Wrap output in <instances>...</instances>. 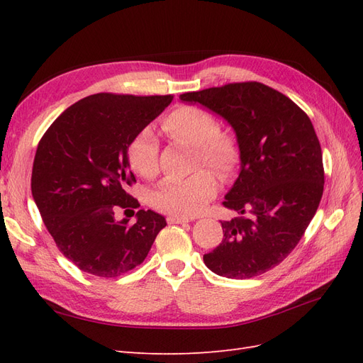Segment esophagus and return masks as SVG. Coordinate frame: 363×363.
<instances>
[{"label": "esophagus", "mask_w": 363, "mask_h": 363, "mask_svg": "<svg viewBox=\"0 0 363 363\" xmlns=\"http://www.w3.org/2000/svg\"><path fill=\"white\" fill-rule=\"evenodd\" d=\"M167 221H168V224H183V223H189V218L169 215V216L167 218Z\"/></svg>", "instance_id": "esophagus-1"}]
</instances>
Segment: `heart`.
Instances as JSON below:
<instances>
[{
    "mask_svg": "<svg viewBox=\"0 0 363 363\" xmlns=\"http://www.w3.org/2000/svg\"><path fill=\"white\" fill-rule=\"evenodd\" d=\"M162 128L171 139L195 147V168L206 164L223 180L232 177L239 162L235 139L219 131L218 121L200 107L182 106L162 121ZM127 157L131 169L144 179L159 172V140L151 128H142L131 139ZM199 169L183 180H164L151 194V206L159 212L175 216L200 213L218 192L216 175Z\"/></svg>",
    "mask_w": 363,
    "mask_h": 363,
    "instance_id": "obj_1",
    "label": "heart"
}]
</instances>
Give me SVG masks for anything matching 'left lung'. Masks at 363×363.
<instances>
[{"label": "left lung", "instance_id": "1", "mask_svg": "<svg viewBox=\"0 0 363 363\" xmlns=\"http://www.w3.org/2000/svg\"><path fill=\"white\" fill-rule=\"evenodd\" d=\"M180 100L223 116L240 151L239 177L223 203L238 216L221 221L223 242L204 255L206 267L227 279L260 276L288 257L320 206L324 168L315 128L286 95L257 82Z\"/></svg>", "mask_w": 363, "mask_h": 363}]
</instances>
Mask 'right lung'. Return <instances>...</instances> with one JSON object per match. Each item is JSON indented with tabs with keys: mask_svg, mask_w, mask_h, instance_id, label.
<instances>
[{
	"mask_svg": "<svg viewBox=\"0 0 363 363\" xmlns=\"http://www.w3.org/2000/svg\"><path fill=\"white\" fill-rule=\"evenodd\" d=\"M172 98L95 94L68 107L42 136L33 162V199L62 255L82 271L123 276L145 260L167 225L152 211L140 208L133 224L116 221L115 212L139 207L127 192L136 182L127 150Z\"/></svg>",
	"mask_w": 363,
	"mask_h": 363,
	"instance_id": "right-lung-1",
	"label": "right lung"
}]
</instances>
